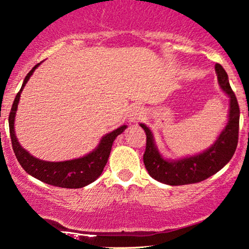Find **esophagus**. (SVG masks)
Returning a JSON list of instances; mask_svg holds the SVG:
<instances>
[{
	"mask_svg": "<svg viewBox=\"0 0 249 249\" xmlns=\"http://www.w3.org/2000/svg\"><path fill=\"white\" fill-rule=\"evenodd\" d=\"M142 114H144L142 108L141 107H135L134 108H131L130 112H129L128 120L130 124H135V122H137V120H139V119L142 117Z\"/></svg>",
	"mask_w": 249,
	"mask_h": 249,
	"instance_id": "obj_1",
	"label": "esophagus"
}]
</instances>
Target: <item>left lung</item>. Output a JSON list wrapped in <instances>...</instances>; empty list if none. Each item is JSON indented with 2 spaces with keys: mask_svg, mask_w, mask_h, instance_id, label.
<instances>
[{
  "mask_svg": "<svg viewBox=\"0 0 249 249\" xmlns=\"http://www.w3.org/2000/svg\"><path fill=\"white\" fill-rule=\"evenodd\" d=\"M215 72L220 88L229 97V113L226 127L205 151L178 160L165 159L159 151L151 129L145 124H141L146 132V149L142 158L145 168L149 176L158 181L170 186L200 182L220 171L236 152L239 134V105L230 87L226 70L221 64H215Z\"/></svg>",
  "mask_w": 249,
  "mask_h": 249,
  "instance_id": "obj_1",
  "label": "left lung"
}]
</instances>
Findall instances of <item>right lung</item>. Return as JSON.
Wrapping results in <instances>:
<instances>
[{"label":"right lung","instance_id":"add662e5","mask_svg":"<svg viewBox=\"0 0 249 249\" xmlns=\"http://www.w3.org/2000/svg\"><path fill=\"white\" fill-rule=\"evenodd\" d=\"M40 63H37L26 76L22 86L13 102L11 112H10L9 128L13 152H15L16 158L22 169L34 178L38 179L47 185L61 187V188H83V187L94 182L102 175L104 166L107 165L108 156H110L114 139L127 129V125H120L115 130L104 135L98 142L97 147H95L88 154L84 155L83 158L62 162H50L33 156L18 142L15 131V118L22 89L25 88L30 76L39 67Z\"/></svg>","mask_w":249,"mask_h":249}]
</instances>
